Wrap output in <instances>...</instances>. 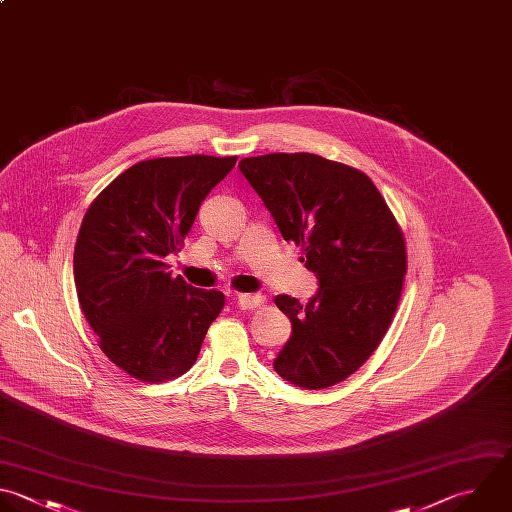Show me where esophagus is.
<instances>
[{
    "label": "esophagus",
    "mask_w": 512,
    "mask_h": 512,
    "mask_svg": "<svg viewBox=\"0 0 512 512\" xmlns=\"http://www.w3.org/2000/svg\"><path fill=\"white\" fill-rule=\"evenodd\" d=\"M232 298L242 308H256V306L264 304V300H266L262 294H232Z\"/></svg>",
    "instance_id": "esophagus-1"
}]
</instances>
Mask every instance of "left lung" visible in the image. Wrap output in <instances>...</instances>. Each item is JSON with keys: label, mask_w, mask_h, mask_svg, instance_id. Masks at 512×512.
I'll use <instances>...</instances> for the list:
<instances>
[{"label": "left lung", "mask_w": 512, "mask_h": 512, "mask_svg": "<svg viewBox=\"0 0 512 512\" xmlns=\"http://www.w3.org/2000/svg\"><path fill=\"white\" fill-rule=\"evenodd\" d=\"M240 172L320 284L308 304L274 298L292 322L274 370L308 390L334 386L370 358L394 318L406 274L402 230L372 180L346 164L266 154L244 158Z\"/></svg>", "instance_id": "left-lung-1"}]
</instances>
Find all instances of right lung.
I'll list each match as a JSON object with an SVG mask.
<instances>
[{"label": "right lung", "instance_id": "1", "mask_svg": "<svg viewBox=\"0 0 512 512\" xmlns=\"http://www.w3.org/2000/svg\"><path fill=\"white\" fill-rule=\"evenodd\" d=\"M236 156L144 160L88 208L76 250L78 300L104 354L132 378L164 382L192 368L224 294L172 276L164 258L188 236L200 204Z\"/></svg>", "mask_w": 512, "mask_h": 512}]
</instances>
